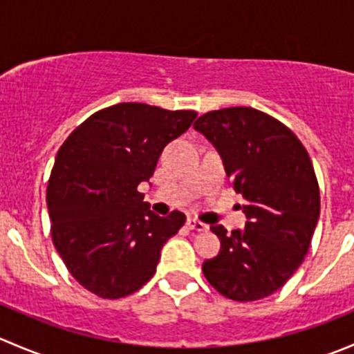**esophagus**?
I'll return each instance as SVG.
<instances>
[{
    "label": "esophagus",
    "mask_w": 354,
    "mask_h": 354,
    "mask_svg": "<svg viewBox=\"0 0 354 354\" xmlns=\"http://www.w3.org/2000/svg\"><path fill=\"white\" fill-rule=\"evenodd\" d=\"M187 226H188V230H192V231H207L209 230V226H207V224H203V223H200V221H197V219H188L187 221Z\"/></svg>",
    "instance_id": "obj_1"
}]
</instances>
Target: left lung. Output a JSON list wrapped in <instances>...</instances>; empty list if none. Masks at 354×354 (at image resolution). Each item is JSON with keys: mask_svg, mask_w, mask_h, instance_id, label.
<instances>
[{"mask_svg": "<svg viewBox=\"0 0 354 354\" xmlns=\"http://www.w3.org/2000/svg\"><path fill=\"white\" fill-rule=\"evenodd\" d=\"M194 128L223 157L248 219L231 233L221 224L210 227L221 252L203 262V276L234 301L270 296L301 266L312 243L320 216L312 159L286 124L259 109L209 111Z\"/></svg>", "mask_w": 354, "mask_h": 354, "instance_id": "8db88e82", "label": "left lung"}]
</instances>
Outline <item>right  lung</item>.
Returning a JSON list of instances; mask_svg holds the SVG:
<instances>
[{
    "mask_svg": "<svg viewBox=\"0 0 354 354\" xmlns=\"http://www.w3.org/2000/svg\"><path fill=\"white\" fill-rule=\"evenodd\" d=\"M195 118V111L121 102L88 116L59 147L46 192L53 243L68 272L99 298L144 286L187 221L178 210L156 216L138 185Z\"/></svg>",
    "mask_w": 354,
    "mask_h": 354,
    "instance_id": "right-lung-1",
    "label": "right lung"
}]
</instances>
